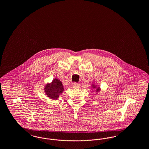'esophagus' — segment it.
<instances>
[{
  "label": "esophagus",
  "mask_w": 149,
  "mask_h": 149,
  "mask_svg": "<svg viewBox=\"0 0 149 149\" xmlns=\"http://www.w3.org/2000/svg\"><path fill=\"white\" fill-rule=\"evenodd\" d=\"M79 87H80L79 84H78L77 83H73V84H72V88H74V89H78V88H79Z\"/></svg>",
  "instance_id": "34e87169"
}]
</instances>
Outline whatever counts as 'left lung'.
I'll list each match as a JSON object with an SVG mask.
<instances>
[{"mask_svg":"<svg viewBox=\"0 0 149 149\" xmlns=\"http://www.w3.org/2000/svg\"><path fill=\"white\" fill-rule=\"evenodd\" d=\"M92 88H93V89L94 90V91L97 93L100 92V91H101V89H100V86H98V85H97L95 83H93L91 85ZM96 93V94H97Z\"/></svg>","mask_w":149,"mask_h":149,"instance_id":"left-lung-1","label":"left lung"}]
</instances>
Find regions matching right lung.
Listing matches in <instances>:
<instances>
[{
	"instance_id": "add662e5",
	"label": "right lung",
	"mask_w": 149,
	"mask_h": 149,
	"mask_svg": "<svg viewBox=\"0 0 149 149\" xmlns=\"http://www.w3.org/2000/svg\"><path fill=\"white\" fill-rule=\"evenodd\" d=\"M64 91L62 82L57 78H54L52 82L47 83L44 88L45 93L51 100H57Z\"/></svg>"
}]
</instances>
